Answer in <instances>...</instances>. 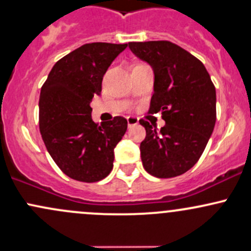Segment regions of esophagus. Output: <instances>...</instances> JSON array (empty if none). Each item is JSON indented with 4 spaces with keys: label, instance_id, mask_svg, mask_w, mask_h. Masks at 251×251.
Masks as SVG:
<instances>
[{
    "label": "esophagus",
    "instance_id": "34e87169",
    "mask_svg": "<svg viewBox=\"0 0 251 251\" xmlns=\"http://www.w3.org/2000/svg\"><path fill=\"white\" fill-rule=\"evenodd\" d=\"M139 123V119L137 117H127V125L130 126H134Z\"/></svg>",
    "mask_w": 251,
    "mask_h": 251
}]
</instances>
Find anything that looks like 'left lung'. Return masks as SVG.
Listing matches in <instances>:
<instances>
[{
    "label": "left lung",
    "mask_w": 251,
    "mask_h": 251,
    "mask_svg": "<svg viewBox=\"0 0 251 251\" xmlns=\"http://www.w3.org/2000/svg\"><path fill=\"white\" fill-rule=\"evenodd\" d=\"M155 74L149 113L162 112L166 125L140 119L147 137L140 143L143 167L150 175H182L199 161L216 125V88L197 57L168 40L128 43Z\"/></svg>",
    "instance_id": "obj_1"
}]
</instances>
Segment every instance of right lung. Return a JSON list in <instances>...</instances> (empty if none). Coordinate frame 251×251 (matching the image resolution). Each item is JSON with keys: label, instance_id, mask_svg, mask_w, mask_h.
Here are the masks:
<instances>
[{"label": "right lung", "instance_id": "add662e5", "mask_svg": "<svg viewBox=\"0 0 251 251\" xmlns=\"http://www.w3.org/2000/svg\"><path fill=\"white\" fill-rule=\"evenodd\" d=\"M126 48L84 44L59 59L41 87V138L59 169L76 181L98 182L113 169L114 148L127 130V120L114 117L99 126L90 102L100 95L107 69Z\"/></svg>", "mask_w": 251, "mask_h": 251}]
</instances>
